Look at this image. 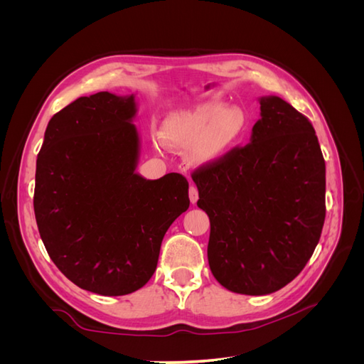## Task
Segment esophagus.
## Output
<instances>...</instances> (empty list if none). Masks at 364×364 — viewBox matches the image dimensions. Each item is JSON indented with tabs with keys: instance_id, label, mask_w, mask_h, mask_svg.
<instances>
[{
	"instance_id": "34e87169",
	"label": "esophagus",
	"mask_w": 364,
	"mask_h": 364,
	"mask_svg": "<svg viewBox=\"0 0 364 364\" xmlns=\"http://www.w3.org/2000/svg\"><path fill=\"white\" fill-rule=\"evenodd\" d=\"M197 199H199V191H197L194 185H191L190 186V202L194 205L197 202Z\"/></svg>"
}]
</instances>
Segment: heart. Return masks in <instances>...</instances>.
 Returning a JSON list of instances; mask_svg holds the SVG:
<instances>
[{
    "mask_svg": "<svg viewBox=\"0 0 364 364\" xmlns=\"http://www.w3.org/2000/svg\"><path fill=\"white\" fill-rule=\"evenodd\" d=\"M246 127V114L235 105L206 102L171 114L161 136L174 150L190 151L193 162L206 165L225 156Z\"/></svg>",
    "mask_w": 364,
    "mask_h": 364,
    "instance_id": "heart-1",
    "label": "heart"
}]
</instances>
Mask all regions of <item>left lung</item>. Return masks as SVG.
I'll return each mask as SVG.
<instances>
[{
	"label": "left lung",
	"instance_id": "8db88e82",
	"mask_svg": "<svg viewBox=\"0 0 364 364\" xmlns=\"http://www.w3.org/2000/svg\"><path fill=\"white\" fill-rule=\"evenodd\" d=\"M250 142L197 168V206L211 223L208 262L225 289L278 291L302 272L325 222V161L306 117L259 98Z\"/></svg>",
	"mask_w": 364,
	"mask_h": 364
}]
</instances>
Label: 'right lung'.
<instances>
[{
  "mask_svg": "<svg viewBox=\"0 0 364 364\" xmlns=\"http://www.w3.org/2000/svg\"><path fill=\"white\" fill-rule=\"evenodd\" d=\"M135 95L97 92L54 114L36 161L35 215L58 269L77 287L123 296L144 287L162 238L190 206L188 181L138 174Z\"/></svg>",
  "mask_w": 364,
  "mask_h": 364,
  "instance_id": "add662e5",
  "label": "right lung"
}]
</instances>
